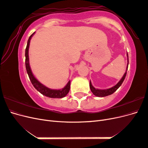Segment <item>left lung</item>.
<instances>
[{
	"label": "left lung",
	"instance_id": "1",
	"mask_svg": "<svg viewBox=\"0 0 148 148\" xmlns=\"http://www.w3.org/2000/svg\"><path fill=\"white\" fill-rule=\"evenodd\" d=\"M127 59H128V64H127V70L125 71V74L123 75V77L122 78L120 81L118 82V83L115 85L114 86L110 88L109 89H96L95 87H94L92 84L91 82L90 81L89 82V87H90L91 89V92L93 93V95L97 96V97H105L107 96H109L112 95V94H113L115 91H116L117 90V89L121 86V84H122L123 82L124 81V79L125 78V77H126V75H127V71L128 70V53H127Z\"/></svg>",
	"mask_w": 148,
	"mask_h": 148
}]
</instances>
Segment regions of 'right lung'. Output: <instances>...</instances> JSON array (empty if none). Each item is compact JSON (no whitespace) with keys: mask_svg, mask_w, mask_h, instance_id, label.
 <instances>
[{"mask_svg":"<svg viewBox=\"0 0 148 148\" xmlns=\"http://www.w3.org/2000/svg\"><path fill=\"white\" fill-rule=\"evenodd\" d=\"M35 32L31 34L27 42V46H26V49H25V65H26V71H27V73L28 75V77L29 78L30 81L33 85V86L36 89H37L40 93H41L42 95L46 96L49 97L51 98H62L64 97L67 94L69 93L70 88V81H69L66 86L60 89H50L46 86H44V84L40 83L38 80L34 77L33 75L32 71L31 70V67L29 65V44L31 38L33 37V36Z\"/></svg>","mask_w":148,"mask_h":148,"instance_id":"obj_1","label":"right lung"}]
</instances>
